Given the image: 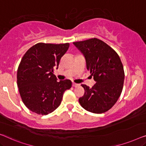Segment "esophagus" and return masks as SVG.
Here are the masks:
<instances>
[{
	"mask_svg": "<svg viewBox=\"0 0 146 146\" xmlns=\"http://www.w3.org/2000/svg\"><path fill=\"white\" fill-rule=\"evenodd\" d=\"M79 85V84H77L75 83H73V87H78Z\"/></svg>",
	"mask_w": 146,
	"mask_h": 146,
	"instance_id": "34e87169",
	"label": "esophagus"
}]
</instances>
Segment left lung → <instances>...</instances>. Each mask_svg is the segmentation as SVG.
Listing matches in <instances>:
<instances>
[{"label": "left lung", "instance_id": "8db88e82", "mask_svg": "<svg viewBox=\"0 0 146 146\" xmlns=\"http://www.w3.org/2000/svg\"><path fill=\"white\" fill-rule=\"evenodd\" d=\"M85 57L87 69L96 83L92 88L81 85L85 94L79 98L82 107L93 113H104L114 105L122 93L124 71L120 57L97 38L73 42Z\"/></svg>", "mask_w": 146, "mask_h": 146}]
</instances>
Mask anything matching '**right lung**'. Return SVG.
<instances>
[{
  "instance_id": "1",
  "label": "right lung",
  "mask_w": 146,
  "mask_h": 146,
  "mask_svg": "<svg viewBox=\"0 0 146 146\" xmlns=\"http://www.w3.org/2000/svg\"><path fill=\"white\" fill-rule=\"evenodd\" d=\"M69 44L38 43L22 57L17 71V85L22 101L35 113L46 115L60 105L64 92L72 86L70 80L57 81L53 74Z\"/></svg>"
}]
</instances>
